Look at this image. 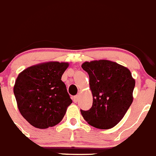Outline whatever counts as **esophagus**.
<instances>
[{
  "mask_svg": "<svg viewBox=\"0 0 156 156\" xmlns=\"http://www.w3.org/2000/svg\"><path fill=\"white\" fill-rule=\"evenodd\" d=\"M73 101H74V103H77L78 101V96H74V97H73Z\"/></svg>",
  "mask_w": 156,
  "mask_h": 156,
  "instance_id": "34e87169",
  "label": "esophagus"
}]
</instances>
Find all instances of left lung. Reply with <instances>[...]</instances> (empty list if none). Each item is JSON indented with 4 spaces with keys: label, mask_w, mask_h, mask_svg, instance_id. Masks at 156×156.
I'll return each mask as SVG.
<instances>
[{
    "label": "left lung",
    "mask_w": 156,
    "mask_h": 156,
    "mask_svg": "<svg viewBox=\"0 0 156 156\" xmlns=\"http://www.w3.org/2000/svg\"><path fill=\"white\" fill-rule=\"evenodd\" d=\"M82 67L89 74L93 97L91 108L81 110L84 119L96 128H112L132 104L135 80L129 69L109 60L85 62Z\"/></svg>",
    "instance_id": "obj_1"
}]
</instances>
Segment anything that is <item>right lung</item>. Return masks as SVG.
<instances>
[{
    "mask_svg": "<svg viewBox=\"0 0 156 156\" xmlns=\"http://www.w3.org/2000/svg\"><path fill=\"white\" fill-rule=\"evenodd\" d=\"M67 63L48 62L32 66L19 74L14 94L23 117L33 126L46 129L63 119L72 101L61 77Z\"/></svg>",
    "mask_w": 156,
    "mask_h": 156,
    "instance_id": "1",
    "label": "right lung"
}]
</instances>
